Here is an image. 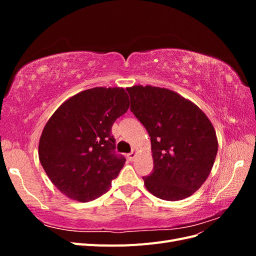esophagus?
I'll return each mask as SVG.
<instances>
[{
    "label": "esophagus",
    "instance_id": "34e87169",
    "mask_svg": "<svg viewBox=\"0 0 256 256\" xmlns=\"http://www.w3.org/2000/svg\"><path fill=\"white\" fill-rule=\"evenodd\" d=\"M136 154L134 152H131L130 154H128L129 161H134L136 159Z\"/></svg>",
    "mask_w": 256,
    "mask_h": 256
}]
</instances>
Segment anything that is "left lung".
<instances>
[{
    "mask_svg": "<svg viewBox=\"0 0 256 256\" xmlns=\"http://www.w3.org/2000/svg\"><path fill=\"white\" fill-rule=\"evenodd\" d=\"M130 109L150 136L152 173L147 191L164 200H180L200 188L212 172L218 138L212 122L191 100L152 85L127 88Z\"/></svg>",
    "mask_w": 256,
    "mask_h": 256,
    "instance_id": "left-lung-1",
    "label": "left lung"
}]
</instances>
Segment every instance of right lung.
I'll list each match as a JSON object with an SVG mask.
<instances>
[{"label":"right lung","mask_w":256,"mask_h":256,"mask_svg":"<svg viewBox=\"0 0 256 256\" xmlns=\"http://www.w3.org/2000/svg\"><path fill=\"white\" fill-rule=\"evenodd\" d=\"M128 108L125 88H94L65 100L46 124L38 156L67 198L85 203L110 189L126 162L114 154L111 128Z\"/></svg>","instance_id":"right-lung-1"}]
</instances>
